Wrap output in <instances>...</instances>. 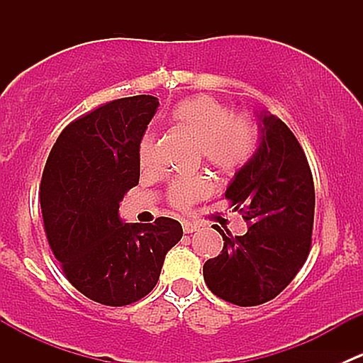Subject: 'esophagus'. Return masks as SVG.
<instances>
[{"mask_svg": "<svg viewBox=\"0 0 363 363\" xmlns=\"http://www.w3.org/2000/svg\"><path fill=\"white\" fill-rule=\"evenodd\" d=\"M182 230H184V233H193L199 230V225H195L191 221H182Z\"/></svg>", "mask_w": 363, "mask_h": 363, "instance_id": "esophagus-1", "label": "esophagus"}]
</instances>
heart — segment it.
I'll return each mask as SVG.
<instances>
[{"instance_id": "obj_1", "label": "heart", "mask_w": 363, "mask_h": 363, "mask_svg": "<svg viewBox=\"0 0 363 363\" xmlns=\"http://www.w3.org/2000/svg\"><path fill=\"white\" fill-rule=\"evenodd\" d=\"M170 121L199 144L205 161L223 174L239 170L255 152V124L247 117L233 116L225 104L211 96L186 98L172 108ZM155 135L147 131L138 144L142 168L151 167L155 161ZM208 193L211 184L207 179L193 175L172 181L167 199L175 208H189Z\"/></svg>"}]
</instances>
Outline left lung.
Wrapping results in <instances>:
<instances>
[{
  "mask_svg": "<svg viewBox=\"0 0 363 363\" xmlns=\"http://www.w3.org/2000/svg\"><path fill=\"white\" fill-rule=\"evenodd\" d=\"M259 145L226 188V200L247 223L244 235L221 230L223 251L203 265L208 290L240 307L276 298L311 251L314 182L290 128L259 112Z\"/></svg>",
  "mask_w": 363,
  "mask_h": 363,
  "instance_id": "left-lung-1",
  "label": "left lung"
}]
</instances>
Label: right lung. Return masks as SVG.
I'll use <instances>...</instances> for the list:
<instances>
[{
  "instance_id": "add662e5",
  "label": "right lung",
  "mask_w": 363,
  "mask_h": 363,
  "mask_svg": "<svg viewBox=\"0 0 363 363\" xmlns=\"http://www.w3.org/2000/svg\"><path fill=\"white\" fill-rule=\"evenodd\" d=\"M149 94L121 98L69 123L57 137L40 182L49 246L69 283L112 307L151 294L181 223H123L119 202L140 179L138 144L158 108Z\"/></svg>"
}]
</instances>
